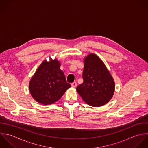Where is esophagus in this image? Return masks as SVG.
I'll use <instances>...</instances> for the list:
<instances>
[{
  "instance_id": "1",
  "label": "esophagus",
  "mask_w": 148,
  "mask_h": 148,
  "mask_svg": "<svg viewBox=\"0 0 148 148\" xmlns=\"http://www.w3.org/2000/svg\"><path fill=\"white\" fill-rule=\"evenodd\" d=\"M77 83L75 82H74L73 83H72L71 84V86L73 87V88H75L76 86H77Z\"/></svg>"
}]
</instances>
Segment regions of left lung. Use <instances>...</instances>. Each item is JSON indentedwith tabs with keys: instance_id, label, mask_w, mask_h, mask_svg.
I'll use <instances>...</instances> for the list:
<instances>
[{
	"instance_id": "1",
	"label": "left lung",
	"mask_w": 148,
	"mask_h": 148,
	"mask_svg": "<svg viewBox=\"0 0 148 148\" xmlns=\"http://www.w3.org/2000/svg\"><path fill=\"white\" fill-rule=\"evenodd\" d=\"M84 82L77 91L89 105L101 106L112 98L115 88L114 80L101 59L90 54L85 59L82 74Z\"/></svg>"
}]
</instances>
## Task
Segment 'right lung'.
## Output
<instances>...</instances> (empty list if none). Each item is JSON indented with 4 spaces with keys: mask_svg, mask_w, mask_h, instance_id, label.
I'll list each match as a JSON object with an SVG mask.
<instances>
[{
    "mask_svg": "<svg viewBox=\"0 0 148 148\" xmlns=\"http://www.w3.org/2000/svg\"><path fill=\"white\" fill-rule=\"evenodd\" d=\"M60 66L57 60L50 62L45 60L32 77L29 90L32 97L37 102L43 105L53 104L71 87L60 69Z\"/></svg>",
    "mask_w": 148,
    "mask_h": 148,
    "instance_id": "right-lung-1",
    "label": "right lung"
}]
</instances>
